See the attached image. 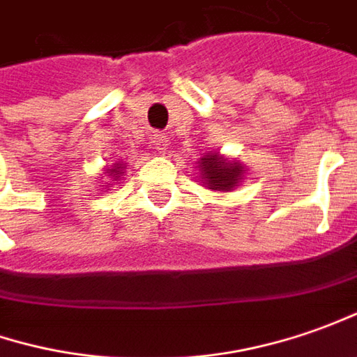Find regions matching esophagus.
I'll use <instances>...</instances> for the list:
<instances>
[{
	"label": "esophagus",
	"instance_id": "esophagus-1",
	"mask_svg": "<svg viewBox=\"0 0 357 357\" xmlns=\"http://www.w3.org/2000/svg\"><path fill=\"white\" fill-rule=\"evenodd\" d=\"M152 144H154V148L158 150V152H166L169 140H167L166 134H160V132H158V134L152 136Z\"/></svg>",
	"mask_w": 357,
	"mask_h": 357
}]
</instances>
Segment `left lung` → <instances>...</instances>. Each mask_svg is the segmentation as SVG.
I'll return each mask as SVG.
<instances>
[{
	"instance_id": "obj_1",
	"label": "left lung",
	"mask_w": 357,
	"mask_h": 357,
	"mask_svg": "<svg viewBox=\"0 0 357 357\" xmlns=\"http://www.w3.org/2000/svg\"><path fill=\"white\" fill-rule=\"evenodd\" d=\"M197 164H199L202 183L213 191H231L235 185H239L245 174L239 162H231L219 154L203 155Z\"/></svg>"
}]
</instances>
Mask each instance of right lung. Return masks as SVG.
I'll return each instance as SVG.
<instances>
[{"label": "right lung", "mask_w": 357, "mask_h": 357, "mask_svg": "<svg viewBox=\"0 0 357 357\" xmlns=\"http://www.w3.org/2000/svg\"><path fill=\"white\" fill-rule=\"evenodd\" d=\"M105 174H108V178L112 179V181H116V179L124 174V172H122V164H114L110 169H106ZM108 185H112V183H108Z\"/></svg>", "instance_id": "obj_1"}]
</instances>
